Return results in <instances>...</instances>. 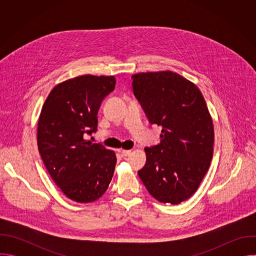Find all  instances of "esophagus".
Segmentation results:
<instances>
[{"instance_id":"esophagus-1","label":"esophagus","mask_w":256,"mask_h":256,"mask_svg":"<svg viewBox=\"0 0 256 256\" xmlns=\"http://www.w3.org/2000/svg\"><path fill=\"white\" fill-rule=\"evenodd\" d=\"M130 150H122L120 151V153H122V155L124 156V157H128L130 154Z\"/></svg>"}]
</instances>
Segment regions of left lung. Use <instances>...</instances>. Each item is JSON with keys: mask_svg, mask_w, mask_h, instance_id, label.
I'll return each instance as SVG.
<instances>
[{"mask_svg": "<svg viewBox=\"0 0 256 256\" xmlns=\"http://www.w3.org/2000/svg\"><path fill=\"white\" fill-rule=\"evenodd\" d=\"M136 97L151 124L161 126V142L144 148L138 174L150 194L178 204L198 188L214 151V124L198 86L172 70L132 76Z\"/></svg>", "mask_w": 256, "mask_h": 256, "instance_id": "8db88e82", "label": "left lung"}]
</instances>
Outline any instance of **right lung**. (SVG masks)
<instances>
[{
  "label": "right lung",
  "instance_id": "add662e5",
  "mask_svg": "<svg viewBox=\"0 0 256 256\" xmlns=\"http://www.w3.org/2000/svg\"><path fill=\"white\" fill-rule=\"evenodd\" d=\"M114 76L83 75L66 80L48 94L38 124V146L54 184L77 202L98 200L112 179L116 156L87 136L96 132L104 97Z\"/></svg>",
  "mask_w": 256,
  "mask_h": 256
}]
</instances>
